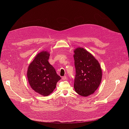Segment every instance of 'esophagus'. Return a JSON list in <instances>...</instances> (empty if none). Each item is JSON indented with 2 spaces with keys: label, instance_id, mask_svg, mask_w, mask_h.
<instances>
[{
  "label": "esophagus",
  "instance_id": "esophagus-1",
  "mask_svg": "<svg viewBox=\"0 0 129 129\" xmlns=\"http://www.w3.org/2000/svg\"><path fill=\"white\" fill-rule=\"evenodd\" d=\"M62 79L63 80H65L67 79V78H66V76H64V77H63L62 78Z\"/></svg>",
  "mask_w": 129,
  "mask_h": 129
}]
</instances>
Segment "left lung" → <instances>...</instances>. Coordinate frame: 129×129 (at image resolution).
<instances>
[{
	"label": "left lung",
	"instance_id": "left-lung-1",
	"mask_svg": "<svg viewBox=\"0 0 129 129\" xmlns=\"http://www.w3.org/2000/svg\"><path fill=\"white\" fill-rule=\"evenodd\" d=\"M76 75L74 88L76 92L83 96L93 94L99 87L102 71L98 61L90 52L82 47L74 50Z\"/></svg>",
	"mask_w": 129,
	"mask_h": 129
}]
</instances>
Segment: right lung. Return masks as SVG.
Listing matches in <instances>:
<instances>
[{
    "instance_id": "add662e5",
    "label": "right lung",
    "mask_w": 129,
    "mask_h": 129,
    "mask_svg": "<svg viewBox=\"0 0 129 129\" xmlns=\"http://www.w3.org/2000/svg\"><path fill=\"white\" fill-rule=\"evenodd\" d=\"M50 54L42 51L36 55L29 64L27 71L28 81L31 88L43 96L51 93L61 78L48 62Z\"/></svg>"
}]
</instances>
